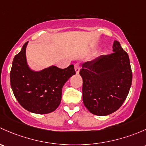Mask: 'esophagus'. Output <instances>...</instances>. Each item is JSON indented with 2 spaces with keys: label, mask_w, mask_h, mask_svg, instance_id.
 I'll return each instance as SVG.
<instances>
[{
  "label": "esophagus",
  "mask_w": 146,
  "mask_h": 146,
  "mask_svg": "<svg viewBox=\"0 0 146 146\" xmlns=\"http://www.w3.org/2000/svg\"><path fill=\"white\" fill-rule=\"evenodd\" d=\"M80 64L79 63H76L74 64V70L75 72H76V74H79V70H80Z\"/></svg>",
  "instance_id": "34e87169"
}]
</instances>
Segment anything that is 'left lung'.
I'll list each match as a JSON object with an SVG mask.
<instances>
[{
  "label": "left lung",
  "mask_w": 146,
  "mask_h": 146,
  "mask_svg": "<svg viewBox=\"0 0 146 146\" xmlns=\"http://www.w3.org/2000/svg\"><path fill=\"white\" fill-rule=\"evenodd\" d=\"M113 52L82 64L83 102L94 115L106 116L117 111L127 98L132 82L129 55L115 40Z\"/></svg>",
  "instance_id": "left-lung-1"
}]
</instances>
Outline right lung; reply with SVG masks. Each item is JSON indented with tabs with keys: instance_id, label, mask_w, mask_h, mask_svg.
Segmentation results:
<instances>
[{
	"instance_id": "1",
	"label": "right lung",
	"mask_w": 146,
	"mask_h": 146,
	"mask_svg": "<svg viewBox=\"0 0 146 146\" xmlns=\"http://www.w3.org/2000/svg\"><path fill=\"white\" fill-rule=\"evenodd\" d=\"M15 56L10 71V85L16 99L25 110L36 114H48L57 109L62 98L64 83L74 74L71 64L65 69L51 66L39 72L31 70L26 59V47Z\"/></svg>"
}]
</instances>
